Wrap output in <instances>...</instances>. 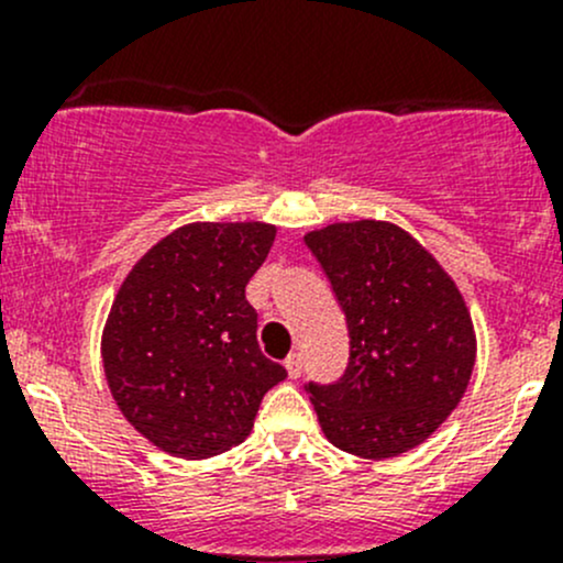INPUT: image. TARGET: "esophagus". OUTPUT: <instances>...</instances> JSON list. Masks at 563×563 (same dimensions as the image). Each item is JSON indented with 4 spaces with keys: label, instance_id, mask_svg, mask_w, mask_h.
Listing matches in <instances>:
<instances>
[{
    "label": "esophagus",
    "instance_id": "esophagus-1",
    "mask_svg": "<svg viewBox=\"0 0 563 563\" xmlns=\"http://www.w3.org/2000/svg\"><path fill=\"white\" fill-rule=\"evenodd\" d=\"M302 367H305V360H302V354H299V351H294V354H288V360H286L288 376L299 378V376H302Z\"/></svg>",
    "mask_w": 563,
    "mask_h": 563
}]
</instances>
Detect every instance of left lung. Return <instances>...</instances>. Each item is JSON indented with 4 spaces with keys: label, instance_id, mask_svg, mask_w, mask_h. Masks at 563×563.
I'll use <instances>...</instances> for the list:
<instances>
[{
    "label": "left lung",
    "instance_id": "1",
    "mask_svg": "<svg viewBox=\"0 0 563 563\" xmlns=\"http://www.w3.org/2000/svg\"><path fill=\"white\" fill-rule=\"evenodd\" d=\"M345 313L349 367L308 384L329 444L384 460L422 444L457 408L476 360L471 313L455 280L387 220L305 234Z\"/></svg>",
    "mask_w": 563,
    "mask_h": 563
}]
</instances>
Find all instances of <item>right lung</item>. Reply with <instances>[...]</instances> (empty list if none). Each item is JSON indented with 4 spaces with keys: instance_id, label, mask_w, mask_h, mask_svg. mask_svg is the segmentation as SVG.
I'll return each mask as SVG.
<instances>
[{
    "instance_id": "obj_1",
    "label": "right lung",
    "mask_w": 563,
    "mask_h": 563,
    "mask_svg": "<svg viewBox=\"0 0 563 563\" xmlns=\"http://www.w3.org/2000/svg\"><path fill=\"white\" fill-rule=\"evenodd\" d=\"M275 234L255 220L181 225L124 277L100 354L119 411L157 450L201 460L242 444L286 378L245 299Z\"/></svg>"
}]
</instances>
